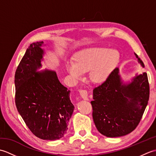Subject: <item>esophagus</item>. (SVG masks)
Segmentation results:
<instances>
[{"label": "esophagus", "instance_id": "34e87169", "mask_svg": "<svg viewBox=\"0 0 156 156\" xmlns=\"http://www.w3.org/2000/svg\"><path fill=\"white\" fill-rule=\"evenodd\" d=\"M79 93H80V95L81 96V97L84 99L85 101H88V92L86 90H80L79 91Z\"/></svg>", "mask_w": 156, "mask_h": 156}]
</instances>
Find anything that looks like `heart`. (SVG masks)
<instances>
[{"label": "heart", "instance_id": "1", "mask_svg": "<svg viewBox=\"0 0 156 156\" xmlns=\"http://www.w3.org/2000/svg\"><path fill=\"white\" fill-rule=\"evenodd\" d=\"M119 52L105 48H90L77 53L74 62L66 64V70L74 80H78L90 71V80L95 83L104 82L119 61Z\"/></svg>", "mask_w": 156, "mask_h": 156}]
</instances>
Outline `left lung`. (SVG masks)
Wrapping results in <instances>:
<instances>
[{"label": "left lung", "mask_w": 156, "mask_h": 156, "mask_svg": "<svg viewBox=\"0 0 156 156\" xmlns=\"http://www.w3.org/2000/svg\"><path fill=\"white\" fill-rule=\"evenodd\" d=\"M142 67L144 64L135 54ZM150 97L146 72L136 74L125 83L116 68L108 78L93 90L92 117L98 131L108 137L126 135L140 123Z\"/></svg>", "instance_id": "8db88e82"}]
</instances>
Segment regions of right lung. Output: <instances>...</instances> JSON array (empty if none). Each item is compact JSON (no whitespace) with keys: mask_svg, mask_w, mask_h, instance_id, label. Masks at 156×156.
Instances as JSON below:
<instances>
[{"mask_svg":"<svg viewBox=\"0 0 156 156\" xmlns=\"http://www.w3.org/2000/svg\"><path fill=\"white\" fill-rule=\"evenodd\" d=\"M44 41L33 43L26 50L15 75V104L28 128L36 137L56 140L64 137L74 107L70 90L50 69L42 66Z\"/></svg>","mask_w":156,"mask_h":156,"instance_id":"1","label":"right lung"}]
</instances>
